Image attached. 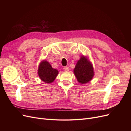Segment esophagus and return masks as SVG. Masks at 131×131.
Instances as JSON below:
<instances>
[{
    "instance_id": "1",
    "label": "esophagus",
    "mask_w": 131,
    "mask_h": 131,
    "mask_svg": "<svg viewBox=\"0 0 131 131\" xmlns=\"http://www.w3.org/2000/svg\"><path fill=\"white\" fill-rule=\"evenodd\" d=\"M63 70H64V71H66V72H67V71H69V68L68 67H64V68H63Z\"/></svg>"
}]
</instances>
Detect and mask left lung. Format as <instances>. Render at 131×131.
<instances>
[{"instance_id":"left-lung-1","label":"left lung","mask_w":131,"mask_h":131,"mask_svg":"<svg viewBox=\"0 0 131 131\" xmlns=\"http://www.w3.org/2000/svg\"><path fill=\"white\" fill-rule=\"evenodd\" d=\"M74 73L80 84H84L90 82L94 76L92 63L86 57L82 56L75 66Z\"/></svg>"}]
</instances>
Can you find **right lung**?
I'll use <instances>...</instances> for the list:
<instances>
[{
	"label": "right lung",
	"mask_w": 131,
	"mask_h": 131,
	"mask_svg": "<svg viewBox=\"0 0 131 131\" xmlns=\"http://www.w3.org/2000/svg\"><path fill=\"white\" fill-rule=\"evenodd\" d=\"M38 73L39 78L46 83H52L57 77L58 71L53 68L50 63L46 61H42L39 66Z\"/></svg>",
	"instance_id": "obj_1"
}]
</instances>
